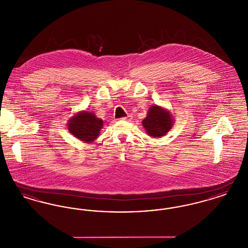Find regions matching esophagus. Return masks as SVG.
Here are the masks:
<instances>
[{
	"label": "esophagus",
	"instance_id": "1",
	"mask_svg": "<svg viewBox=\"0 0 248 248\" xmlns=\"http://www.w3.org/2000/svg\"><path fill=\"white\" fill-rule=\"evenodd\" d=\"M131 119H132V116H131V115H127L126 117H123V118H121V120H124V121L126 120V121H129Z\"/></svg>",
	"mask_w": 248,
	"mask_h": 248
}]
</instances>
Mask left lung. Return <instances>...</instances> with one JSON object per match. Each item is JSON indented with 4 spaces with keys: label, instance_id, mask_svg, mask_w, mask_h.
<instances>
[{
    "label": "left lung",
    "instance_id": "8db88e82",
    "mask_svg": "<svg viewBox=\"0 0 248 248\" xmlns=\"http://www.w3.org/2000/svg\"><path fill=\"white\" fill-rule=\"evenodd\" d=\"M147 133L155 138L165 135L171 129L173 120L168 111L159 106H153L148 112V116L142 122Z\"/></svg>",
    "mask_w": 248,
    "mask_h": 248
}]
</instances>
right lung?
<instances>
[{"mask_svg":"<svg viewBox=\"0 0 248 248\" xmlns=\"http://www.w3.org/2000/svg\"><path fill=\"white\" fill-rule=\"evenodd\" d=\"M68 125L70 132L74 137L80 140L90 142L98 137L99 131L103 125V121L96 118L92 112L83 111L73 116Z\"/></svg>","mask_w":248,"mask_h":248,"instance_id":"1","label":"right lung"}]
</instances>
